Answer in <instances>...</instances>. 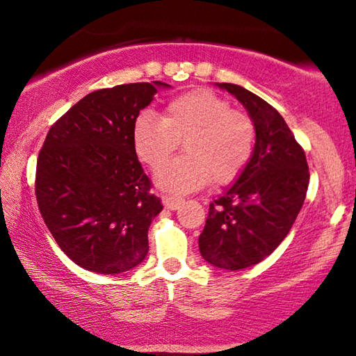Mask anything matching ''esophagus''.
I'll list each match as a JSON object with an SVG mask.
<instances>
[{"mask_svg": "<svg viewBox=\"0 0 356 356\" xmlns=\"http://www.w3.org/2000/svg\"><path fill=\"white\" fill-rule=\"evenodd\" d=\"M162 202H163V205H165L168 210H177V209H179V205L183 204V199L172 197V195H163Z\"/></svg>", "mask_w": 356, "mask_h": 356, "instance_id": "1", "label": "esophagus"}]
</instances>
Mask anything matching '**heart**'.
<instances>
[{"mask_svg":"<svg viewBox=\"0 0 356 356\" xmlns=\"http://www.w3.org/2000/svg\"><path fill=\"white\" fill-rule=\"evenodd\" d=\"M183 141L184 154L157 173V186L184 194L212 181L228 184L249 165L255 127L213 91L183 92L163 109L162 118L143 111L133 125V146L149 168L159 170Z\"/></svg>","mask_w":356,"mask_h":356,"instance_id":"b5f03b06","label":"heart"}]
</instances>
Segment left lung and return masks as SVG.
<instances>
[{
    "label": "left lung",
    "instance_id": "obj_1",
    "mask_svg": "<svg viewBox=\"0 0 356 356\" xmlns=\"http://www.w3.org/2000/svg\"><path fill=\"white\" fill-rule=\"evenodd\" d=\"M249 112L255 147L233 186L210 204L199 250L223 270H242L266 259L289 233L305 200L307 157L275 107L249 90L220 83Z\"/></svg>",
    "mask_w": 356,
    "mask_h": 356
}]
</instances>
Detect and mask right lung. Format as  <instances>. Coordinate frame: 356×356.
<instances>
[{"mask_svg": "<svg viewBox=\"0 0 356 356\" xmlns=\"http://www.w3.org/2000/svg\"><path fill=\"white\" fill-rule=\"evenodd\" d=\"M159 88L168 85L90 92L49 128L38 154L40 213L64 254L88 271L118 275L147 255V229L163 205L138 161L133 125Z\"/></svg>", "mask_w": 356, "mask_h": 356, "instance_id": "add662e5", "label": "right lung"}]
</instances>
